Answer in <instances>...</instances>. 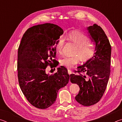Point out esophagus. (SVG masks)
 Wrapping results in <instances>:
<instances>
[{
  "label": "esophagus",
  "mask_w": 122,
  "mask_h": 122,
  "mask_svg": "<svg viewBox=\"0 0 122 122\" xmlns=\"http://www.w3.org/2000/svg\"><path fill=\"white\" fill-rule=\"evenodd\" d=\"M68 73L69 74V75H71V74H72V71H71V70L68 69Z\"/></svg>",
  "instance_id": "34e87169"
}]
</instances>
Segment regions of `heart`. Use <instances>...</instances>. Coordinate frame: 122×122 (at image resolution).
<instances>
[{"instance_id":"b5f03b06","label":"heart","mask_w":122,"mask_h":122,"mask_svg":"<svg viewBox=\"0 0 122 122\" xmlns=\"http://www.w3.org/2000/svg\"><path fill=\"white\" fill-rule=\"evenodd\" d=\"M68 39L77 46L76 54L78 56H65L61 59L60 63L67 68H71L79 61V58L82 61H86L92 58L95 53V48L93 45L89 42V39L84 33L79 32H73L68 35ZM65 40L60 38L56 44V51L61 53L62 51Z\"/></svg>"}]
</instances>
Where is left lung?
Returning a JSON list of instances; mask_svg holds the SVG:
<instances>
[{"instance_id":"1","label":"left lung","mask_w":122,"mask_h":122,"mask_svg":"<svg viewBox=\"0 0 122 122\" xmlns=\"http://www.w3.org/2000/svg\"><path fill=\"white\" fill-rule=\"evenodd\" d=\"M86 30L91 40L95 44V53L92 59L77 67L78 74H71L70 80L80 87L76 101L84 106H90L100 100L106 90L110 73L111 47L100 26L95 24Z\"/></svg>"}]
</instances>
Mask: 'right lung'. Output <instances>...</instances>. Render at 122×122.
I'll return each instance as SVG.
<instances>
[{
  "mask_svg": "<svg viewBox=\"0 0 122 122\" xmlns=\"http://www.w3.org/2000/svg\"><path fill=\"white\" fill-rule=\"evenodd\" d=\"M63 33L60 27L46 23L28 28L21 39L18 54V81L27 100L37 108L45 109L53 104L59 90L69 82L63 66L51 75L45 71L55 60L56 42Z\"/></svg>",
  "mask_w": 122,
  "mask_h": 122,
  "instance_id": "add662e5",
  "label": "right lung"
}]
</instances>
